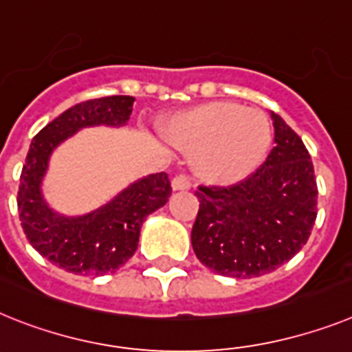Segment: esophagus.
Returning a JSON list of instances; mask_svg holds the SVG:
<instances>
[{"label": "esophagus", "instance_id": "34e87169", "mask_svg": "<svg viewBox=\"0 0 352 352\" xmlns=\"http://www.w3.org/2000/svg\"><path fill=\"white\" fill-rule=\"evenodd\" d=\"M190 188V178L187 174H178L173 178V190H188Z\"/></svg>", "mask_w": 352, "mask_h": 352}]
</instances>
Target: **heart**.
<instances>
[{"label": "heart", "instance_id": "1", "mask_svg": "<svg viewBox=\"0 0 352 352\" xmlns=\"http://www.w3.org/2000/svg\"><path fill=\"white\" fill-rule=\"evenodd\" d=\"M173 146L192 153L201 179L230 185L248 178L265 160L272 124L265 112L230 101H212L176 113L165 126Z\"/></svg>", "mask_w": 352, "mask_h": 352}]
</instances>
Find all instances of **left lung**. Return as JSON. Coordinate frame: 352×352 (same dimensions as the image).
<instances>
[{
	"mask_svg": "<svg viewBox=\"0 0 352 352\" xmlns=\"http://www.w3.org/2000/svg\"><path fill=\"white\" fill-rule=\"evenodd\" d=\"M274 147L253 174L230 187L197 188L192 248L199 262L230 278H256L288 262L317 219V182L301 137L278 116Z\"/></svg>",
	"mask_w": 352,
	"mask_h": 352,
	"instance_id": "8db88e82",
	"label": "left lung"
}]
</instances>
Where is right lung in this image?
<instances>
[{"instance_id":"right-lung-1","label":"right lung","mask_w":352,"mask_h":352,"mask_svg":"<svg viewBox=\"0 0 352 352\" xmlns=\"http://www.w3.org/2000/svg\"><path fill=\"white\" fill-rule=\"evenodd\" d=\"M131 96L89 99L60 113L30 144L21 173L17 210L30 244L44 258L73 274L103 276L124 265L139 245L144 219L169 201L165 173L137 179L94 212L65 217L42 197V178L55 147L89 126H124L133 110Z\"/></svg>"}]
</instances>
